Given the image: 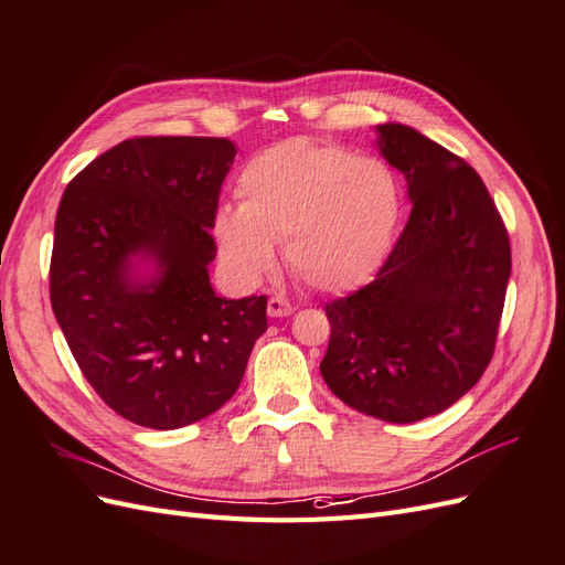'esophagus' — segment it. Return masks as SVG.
<instances>
[{
    "mask_svg": "<svg viewBox=\"0 0 565 565\" xmlns=\"http://www.w3.org/2000/svg\"><path fill=\"white\" fill-rule=\"evenodd\" d=\"M295 313V306L289 303L282 297H270L268 299V316L270 318H285V316H292Z\"/></svg>",
    "mask_w": 565,
    "mask_h": 565,
    "instance_id": "obj_1",
    "label": "esophagus"
}]
</instances>
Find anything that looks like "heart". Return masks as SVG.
<instances>
[{"label":"heart","instance_id":"1","mask_svg":"<svg viewBox=\"0 0 565 565\" xmlns=\"http://www.w3.org/2000/svg\"><path fill=\"white\" fill-rule=\"evenodd\" d=\"M237 207H221L214 235L247 282L276 264L318 292H344L380 268L396 233L403 195L391 167L334 143L295 139L252 158L237 179Z\"/></svg>","mask_w":565,"mask_h":565}]
</instances>
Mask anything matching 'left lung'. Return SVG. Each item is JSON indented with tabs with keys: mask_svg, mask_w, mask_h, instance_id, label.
<instances>
[{
	"mask_svg": "<svg viewBox=\"0 0 565 565\" xmlns=\"http://www.w3.org/2000/svg\"><path fill=\"white\" fill-rule=\"evenodd\" d=\"M405 177L407 226L377 278L324 306V384L358 413L409 424L448 409L486 372L511 276L509 237L486 183L422 131L374 127Z\"/></svg>",
	"mask_w": 565,
	"mask_h": 565,
	"instance_id": "obj_1",
	"label": "left lung"
}]
</instances>
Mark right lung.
<instances>
[{
    "instance_id": "add662e5",
    "label": "right lung",
    "mask_w": 565,
    "mask_h": 565,
    "mask_svg": "<svg viewBox=\"0 0 565 565\" xmlns=\"http://www.w3.org/2000/svg\"><path fill=\"white\" fill-rule=\"evenodd\" d=\"M235 143L143 136L67 183L51 254V309L84 377L148 429L210 417L243 382L266 297L214 292L221 183Z\"/></svg>"
}]
</instances>
